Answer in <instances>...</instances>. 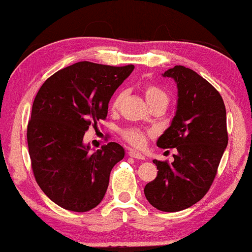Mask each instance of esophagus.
I'll return each mask as SVG.
<instances>
[{
  "instance_id": "esophagus-1",
  "label": "esophagus",
  "mask_w": 252,
  "mask_h": 252,
  "mask_svg": "<svg viewBox=\"0 0 252 252\" xmlns=\"http://www.w3.org/2000/svg\"><path fill=\"white\" fill-rule=\"evenodd\" d=\"M128 154H129V156H131V158H137V160H144V158H144V155L141 154V153L136 152V150H130Z\"/></svg>"
}]
</instances>
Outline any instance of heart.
I'll return each mask as SVG.
<instances>
[{"instance_id":"obj_1","label":"heart","mask_w":252,"mask_h":252,"mask_svg":"<svg viewBox=\"0 0 252 252\" xmlns=\"http://www.w3.org/2000/svg\"><path fill=\"white\" fill-rule=\"evenodd\" d=\"M143 92L147 100H148V103L150 104V106H154L156 104H164V105H168V94H167L162 88L156 85V84H144ZM124 97H126V92L124 91H118L117 94H115L114 98L111 99V103H110V108H111L112 111H116V110L120 109ZM149 134V131H146V130L140 128H135V126L122 130L123 140L126 141L129 144H131L132 147H137V148H140V147H142L143 144L146 143L147 136Z\"/></svg>"}]
</instances>
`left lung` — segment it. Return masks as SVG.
Wrapping results in <instances>:
<instances>
[{
	"label": "left lung",
	"instance_id": "1",
	"mask_svg": "<svg viewBox=\"0 0 252 252\" xmlns=\"http://www.w3.org/2000/svg\"><path fill=\"white\" fill-rule=\"evenodd\" d=\"M178 85V109L172 124L158 140L162 149L176 148L174 161H158V172L144 187L155 209L178 212L189 209L209 192L227 146L224 100L196 72L176 65L164 72Z\"/></svg>",
	"mask_w": 252,
	"mask_h": 252
}]
</instances>
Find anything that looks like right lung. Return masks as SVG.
I'll return each instance as SVG.
<instances>
[{"mask_svg": "<svg viewBox=\"0 0 252 252\" xmlns=\"http://www.w3.org/2000/svg\"><path fill=\"white\" fill-rule=\"evenodd\" d=\"M134 67L76 63L37 91L27 126L32 169L42 192L63 209L88 212L103 200L124 149L109 142L90 153L83 138L90 126L105 120L110 98Z\"/></svg>", "mask_w": 252, "mask_h": 252, "instance_id": "add662e5", "label": "right lung"}]
</instances>
